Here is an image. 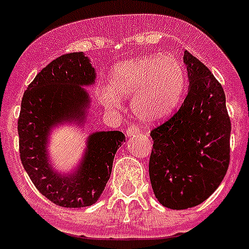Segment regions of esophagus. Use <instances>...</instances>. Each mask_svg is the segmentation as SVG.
Returning <instances> with one entry per match:
<instances>
[{
  "label": "esophagus",
  "mask_w": 249,
  "mask_h": 249,
  "mask_svg": "<svg viewBox=\"0 0 249 249\" xmlns=\"http://www.w3.org/2000/svg\"><path fill=\"white\" fill-rule=\"evenodd\" d=\"M138 133H140V128L136 126V125H130V126H128V129H126V137H133L136 136V134H138Z\"/></svg>",
  "instance_id": "34e87169"
}]
</instances>
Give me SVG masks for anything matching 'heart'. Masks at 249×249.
I'll use <instances>...</instances> for the list:
<instances>
[{"mask_svg":"<svg viewBox=\"0 0 249 249\" xmlns=\"http://www.w3.org/2000/svg\"><path fill=\"white\" fill-rule=\"evenodd\" d=\"M186 75L172 55L144 56L117 64L111 73L109 89L101 94L102 103L119 108V97L132 98V111L138 120L156 124L166 120L182 101Z\"/></svg>","mask_w":249,"mask_h":249,"instance_id":"heart-1","label":"heart"}]
</instances>
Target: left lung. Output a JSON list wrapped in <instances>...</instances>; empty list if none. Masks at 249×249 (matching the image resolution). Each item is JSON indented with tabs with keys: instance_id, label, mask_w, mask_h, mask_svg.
I'll return each mask as SVG.
<instances>
[{
	"instance_id": "left-lung-1",
	"label": "left lung",
	"mask_w": 249,
	"mask_h": 249,
	"mask_svg": "<svg viewBox=\"0 0 249 249\" xmlns=\"http://www.w3.org/2000/svg\"><path fill=\"white\" fill-rule=\"evenodd\" d=\"M183 63L189 93L177 112L151 132L148 164L156 199L177 211L199 205L220 186L230 161L231 132L221 84L189 52Z\"/></svg>"
}]
</instances>
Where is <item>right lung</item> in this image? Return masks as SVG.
<instances>
[{
    "label": "right lung",
    "instance_id": "add662e5",
    "mask_svg": "<svg viewBox=\"0 0 249 249\" xmlns=\"http://www.w3.org/2000/svg\"><path fill=\"white\" fill-rule=\"evenodd\" d=\"M95 70L84 53H70L49 63L24 91L18 120L21 164L45 197L64 208H81L101 197L109 179L117 148L125 142L119 130L94 132L71 173L53 166L49 155L52 129L64 123L83 125L90 97L84 86L95 83Z\"/></svg>",
    "mask_w": 249,
    "mask_h": 249
}]
</instances>
